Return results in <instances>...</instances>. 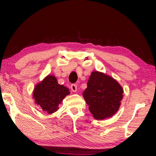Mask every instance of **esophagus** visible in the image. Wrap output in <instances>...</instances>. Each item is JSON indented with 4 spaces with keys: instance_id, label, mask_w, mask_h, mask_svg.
Returning a JSON list of instances; mask_svg holds the SVG:
<instances>
[{
    "instance_id": "34e87169",
    "label": "esophagus",
    "mask_w": 156,
    "mask_h": 156,
    "mask_svg": "<svg viewBox=\"0 0 156 156\" xmlns=\"http://www.w3.org/2000/svg\"><path fill=\"white\" fill-rule=\"evenodd\" d=\"M70 88H71L72 91H74V92H75L77 90V86H76V84H72L71 86H70Z\"/></svg>"
}]
</instances>
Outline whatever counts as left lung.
I'll return each instance as SVG.
<instances>
[{"label":"left lung","instance_id":"1","mask_svg":"<svg viewBox=\"0 0 156 156\" xmlns=\"http://www.w3.org/2000/svg\"><path fill=\"white\" fill-rule=\"evenodd\" d=\"M123 93V88L114 78L94 71L89 76L83 97L94 118L103 120L116 114Z\"/></svg>","mask_w":156,"mask_h":156}]
</instances>
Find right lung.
I'll use <instances>...</instances> for the list:
<instances>
[{
	"mask_svg": "<svg viewBox=\"0 0 156 156\" xmlns=\"http://www.w3.org/2000/svg\"><path fill=\"white\" fill-rule=\"evenodd\" d=\"M69 91L67 87L57 83L55 76L48 75L35 86L33 99L44 112L50 114L58 110L59 104L69 94Z\"/></svg>",
	"mask_w": 156,
	"mask_h": 156,
	"instance_id": "obj_1",
	"label": "right lung"
}]
</instances>
